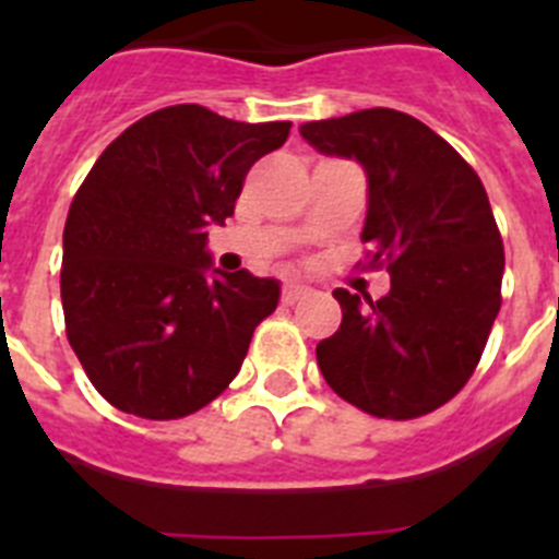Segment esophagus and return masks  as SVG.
Returning <instances> with one entry per match:
<instances>
[{"label":"esophagus","mask_w":559,"mask_h":559,"mask_svg":"<svg viewBox=\"0 0 559 559\" xmlns=\"http://www.w3.org/2000/svg\"><path fill=\"white\" fill-rule=\"evenodd\" d=\"M305 296H310L308 285H302V283H285L283 285V302L294 305V302H299V299H305Z\"/></svg>","instance_id":"esophagus-1"}]
</instances>
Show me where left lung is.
<instances>
[{
  "label": "left lung",
  "instance_id": "1",
  "mask_svg": "<svg viewBox=\"0 0 559 559\" xmlns=\"http://www.w3.org/2000/svg\"><path fill=\"white\" fill-rule=\"evenodd\" d=\"M308 145L367 173L360 240L392 288H335L341 328L319 341L328 386L360 412L414 419L471 380L501 308L503 246L481 179L426 122L394 108L305 122Z\"/></svg>",
  "mask_w": 559,
  "mask_h": 559
}]
</instances>
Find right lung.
Wrapping results in <instances>:
<instances>
[{"label":"right lung","instance_id":"add662e5","mask_svg":"<svg viewBox=\"0 0 559 559\" xmlns=\"http://www.w3.org/2000/svg\"><path fill=\"white\" fill-rule=\"evenodd\" d=\"M288 131L167 106L88 170L63 226L61 302L69 344L114 408L179 419L240 372L280 283L215 269L206 229L231 218L249 167Z\"/></svg>","mask_w":559,"mask_h":559}]
</instances>
